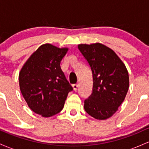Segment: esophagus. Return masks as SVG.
Segmentation results:
<instances>
[{"instance_id":"34e87169","label":"esophagus","mask_w":149,"mask_h":149,"mask_svg":"<svg viewBox=\"0 0 149 149\" xmlns=\"http://www.w3.org/2000/svg\"><path fill=\"white\" fill-rule=\"evenodd\" d=\"M72 87H73V89H74V91H76L78 88V85L77 84H75L72 85Z\"/></svg>"}]
</instances>
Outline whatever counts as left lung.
Listing matches in <instances>:
<instances>
[{"instance_id": "obj_1", "label": "left lung", "mask_w": 149, "mask_h": 149, "mask_svg": "<svg viewBox=\"0 0 149 149\" xmlns=\"http://www.w3.org/2000/svg\"><path fill=\"white\" fill-rule=\"evenodd\" d=\"M93 77L92 93L84 101V110L97 120H106L118 111L129 88L128 71L113 50L100 43L79 44Z\"/></svg>"}]
</instances>
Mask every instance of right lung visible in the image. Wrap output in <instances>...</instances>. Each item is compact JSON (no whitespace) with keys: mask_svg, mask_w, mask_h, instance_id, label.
Returning <instances> with one entry per match:
<instances>
[{"mask_svg":"<svg viewBox=\"0 0 149 149\" xmlns=\"http://www.w3.org/2000/svg\"><path fill=\"white\" fill-rule=\"evenodd\" d=\"M68 51L50 43L41 45L19 74V88L28 106L44 118L60 113L73 89L60 65Z\"/></svg>","mask_w":149,"mask_h":149,"instance_id":"obj_1","label":"right lung"}]
</instances>
